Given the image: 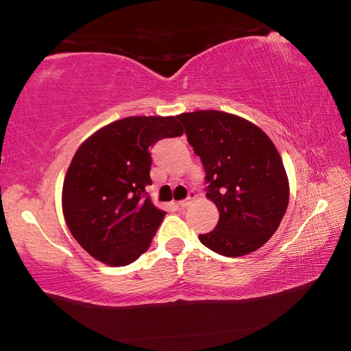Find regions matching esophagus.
I'll return each instance as SVG.
<instances>
[{
    "instance_id": "esophagus-1",
    "label": "esophagus",
    "mask_w": 351,
    "mask_h": 351,
    "mask_svg": "<svg viewBox=\"0 0 351 351\" xmlns=\"http://www.w3.org/2000/svg\"><path fill=\"white\" fill-rule=\"evenodd\" d=\"M192 195H193V193L190 192V193H189V197H187L186 199L178 201V203H176V204H178V207H180V209H184V207H187L190 203H192Z\"/></svg>"
}]
</instances>
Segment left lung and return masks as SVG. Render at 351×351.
I'll return each mask as SVG.
<instances>
[{
	"mask_svg": "<svg viewBox=\"0 0 351 351\" xmlns=\"http://www.w3.org/2000/svg\"><path fill=\"white\" fill-rule=\"evenodd\" d=\"M189 144L206 171V197L219 219L199 241L224 257L257 251L280 224L289 184L280 154L265 132L246 119L223 111L178 116Z\"/></svg>",
	"mask_w": 351,
	"mask_h": 351,
	"instance_id": "left-lung-1",
	"label": "left lung"
}]
</instances>
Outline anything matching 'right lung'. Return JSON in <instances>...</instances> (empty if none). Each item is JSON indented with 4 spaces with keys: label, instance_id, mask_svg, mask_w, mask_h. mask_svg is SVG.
<instances>
[{
    "label": "right lung",
    "instance_id": "1",
    "mask_svg": "<svg viewBox=\"0 0 351 351\" xmlns=\"http://www.w3.org/2000/svg\"><path fill=\"white\" fill-rule=\"evenodd\" d=\"M181 134L178 116H133L100 128L75 152L63 182V215L94 258L125 266L150 247L165 215L145 192L150 147Z\"/></svg>",
    "mask_w": 351,
    "mask_h": 351
}]
</instances>
